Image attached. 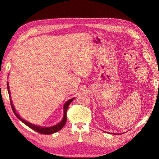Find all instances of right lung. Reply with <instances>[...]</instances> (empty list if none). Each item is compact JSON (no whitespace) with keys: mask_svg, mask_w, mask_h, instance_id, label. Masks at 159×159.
Instances as JSON below:
<instances>
[{"mask_svg":"<svg viewBox=\"0 0 159 159\" xmlns=\"http://www.w3.org/2000/svg\"><path fill=\"white\" fill-rule=\"evenodd\" d=\"M7 89H8V94L9 95H10V90H9V85H8V83H7ZM10 97V96H9ZM74 99V98H72L70 100H68V102H67L64 105V117H63V119H62V121L58 123L56 125L54 126H52V127H38V126H36L35 125H33L30 123H28V121H25V119H22L19 115L16 113V110L15 109H14V106H13V104L12 103V101H11V99H10V102H11V107H12V109L13 111V112L14 113V115H16V116L17 117L18 119H19L20 120V121L25 123L26 125H27L28 127H29L30 128H31L32 129L34 130L35 131L39 133H41V134H52V133H54L57 131H60V129H61L62 128L64 127V126L65 125V124L66 123V121H67V110H68V106L70 104V103L72 102Z\"/></svg>","mask_w":159,"mask_h":159,"instance_id":"right-lung-1","label":"right lung"}]
</instances>
